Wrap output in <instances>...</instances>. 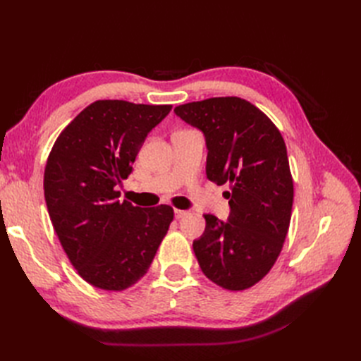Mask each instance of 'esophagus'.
Here are the masks:
<instances>
[{
  "instance_id": "1",
  "label": "esophagus",
  "mask_w": 361,
  "mask_h": 361,
  "mask_svg": "<svg viewBox=\"0 0 361 361\" xmlns=\"http://www.w3.org/2000/svg\"><path fill=\"white\" fill-rule=\"evenodd\" d=\"M188 215V211H182V209H174V216L176 218H183Z\"/></svg>"
}]
</instances>
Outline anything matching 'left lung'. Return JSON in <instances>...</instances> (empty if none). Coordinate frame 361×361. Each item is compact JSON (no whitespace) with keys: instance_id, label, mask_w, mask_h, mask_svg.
Segmentation results:
<instances>
[{"instance_id":"8db88e82","label":"left lung","mask_w":361,"mask_h":361,"mask_svg":"<svg viewBox=\"0 0 361 361\" xmlns=\"http://www.w3.org/2000/svg\"><path fill=\"white\" fill-rule=\"evenodd\" d=\"M174 113L204 134L207 179L231 188L228 221L204 215L195 257L215 285L248 289L274 267L289 231L293 180L285 140L265 113L236 96L183 104Z\"/></svg>"}]
</instances>
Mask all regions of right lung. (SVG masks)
<instances>
[{"label":"right lung","instance_id":"add662e5","mask_svg":"<svg viewBox=\"0 0 361 361\" xmlns=\"http://www.w3.org/2000/svg\"><path fill=\"white\" fill-rule=\"evenodd\" d=\"M171 105L96 101L61 130L47 161L43 190L60 244L78 274L104 290L143 277L173 221V207L118 202L147 134Z\"/></svg>","mask_w":361,"mask_h":361}]
</instances>
